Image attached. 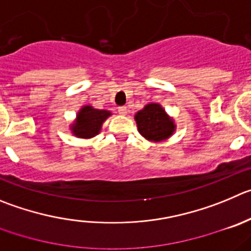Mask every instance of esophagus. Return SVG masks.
<instances>
[{"instance_id":"esophagus-1","label":"esophagus","mask_w":251,"mask_h":251,"mask_svg":"<svg viewBox=\"0 0 251 251\" xmlns=\"http://www.w3.org/2000/svg\"><path fill=\"white\" fill-rule=\"evenodd\" d=\"M118 111H119V114L126 115V114H127V107H126V106H120L118 109Z\"/></svg>"}]
</instances>
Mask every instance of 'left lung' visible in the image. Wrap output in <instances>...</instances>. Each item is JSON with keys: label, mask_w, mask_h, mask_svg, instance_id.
Masks as SVG:
<instances>
[{"label": "left lung", "mask_w": 251, "mask_h": 251, "mask_svg": "<svg viewBox=\"0 0 251 251\" xmlns=\"http://www.w3.org/2000/svg\"><path fill=\"white\" fill-rule=\"evenodd\" d=\"M139 132L150 141H162L175 131V124L158 104H149L135 116Z\"/></svg>", "instance_id": "left-lung-1"}]
</instances>
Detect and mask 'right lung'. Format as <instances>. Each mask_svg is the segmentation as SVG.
I'll return each mask as SVG.
<instances>
[{"mask_svg":"<svg viewBox=\"0 0 251 251\" xmlns=\"http://www.w3.org/2000/svg\"><path fill=\"white\" fill-rule=\"evenodd\" d=\"M110 116L106 110H97L91 106H85L78 114L75 124L73 126V132L78 137L88 139L98 135L102 123Z\"/></svg>","mask_w":251,"mask_h":251,"instance_id":"obj_1","label":"right lung"}]
</instances>
